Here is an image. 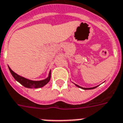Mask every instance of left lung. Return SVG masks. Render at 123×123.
Returning a JSON list of instances; mask_svg holds the SVG:
<instances>
[{"label": "left lung", "mask_w": 123, "mask_h": 123, "mask_svg": "<svg viewBox=\"0 0 123 123\" xmlns=\"http://www.w3.org/2000/svg\"><path fill=\"white\" fill-rule=\"evenodd\" d=\"M76 85V86H77V87H79L81 88V89H83L84 90H87V89H94V88H96V87H91V88H83L82 87H80L79 86H78V85H77V84H75Z\"/></svg>", "instance_id": "obj_1"}]
</instances>
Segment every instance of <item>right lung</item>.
<instances>
[{"instance_id": "right-lung-1", "label": "right lung", "mask_w": 123, "mask_h": 123, "mask_svg": "<svg viewBox=\"0 0 123 123\" xmlns=\"http://www.w3.org/2000/svg\"><path fill=\"white\" fill-rule=\"evenodd\" d=\"M9 69L10 71L11 75H12V77H14V79L16 81H18L19 83L22 84V86H24V87L27 88H34V89H37V88H40L45 86L47 83H48L50 80V75H51V72L49 73V76L47 79L43 80L40 81H32L30 80L29 79H27L24 77H22L20 75H17L16 73H15L14 71L11 70L10 68L9 67Z\"/></svg>"}]
</instances>
